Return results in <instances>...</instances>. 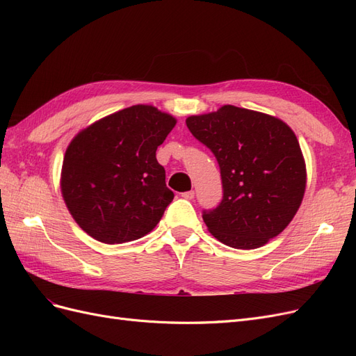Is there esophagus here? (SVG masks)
<instances>
[{
  "mask_svg": "<svg viewBox=\"0 0 356 356\" xmlns=\"http://www.w3.org/2000/svg\"><path fill=\"white\" fill-rule=\"evenodd\" d=\"M181 197H182V199H186V200H191L193 197H195V191L190 190V191H184V193H181Z\"/></svg>",
  "mask_w": 356,
  "mask_h": 356,
  "instance_id": "obj_1",
  "label": "esophagus"
}]
</instances>
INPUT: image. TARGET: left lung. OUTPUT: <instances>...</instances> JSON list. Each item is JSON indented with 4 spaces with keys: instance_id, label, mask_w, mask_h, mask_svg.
<instances>
[{
    "instance_id": "1",
    "label": "left lung",
    "mask_w": 356,
    "mask_h": 356,
    "mask_svg": "<svg viewBox=\"0 0 356 356\" xmlns=\"http://www.w3.org/2000/svg\"><path fill=\"white\" fill-rule=\"evenodd\" d=\"M186 123L220 165L222 200L202 215L213 238L255 250L284 232L306 190L305 159L291 127L234 105L191 115Z\"/></svg>"
}]
</instances>
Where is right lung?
<instances>
[{
    "instance_id": "1",
    "label": "right lung",
    "mask_w": 356,
    "mask_h": 356,
    "mask_svg": "<svg viewBox=\"0 0 356 356\" xmlns=\"http://www.w3.org/2000/svg\"><path fill=\"white\" fill-rule=\"evenodd\" d=\"M177 124L152 105H134L77 134L63 157L60 190L93 239L124 243L152 232L174 199L156 149Z\"/></svg>"
}]
</instances>
